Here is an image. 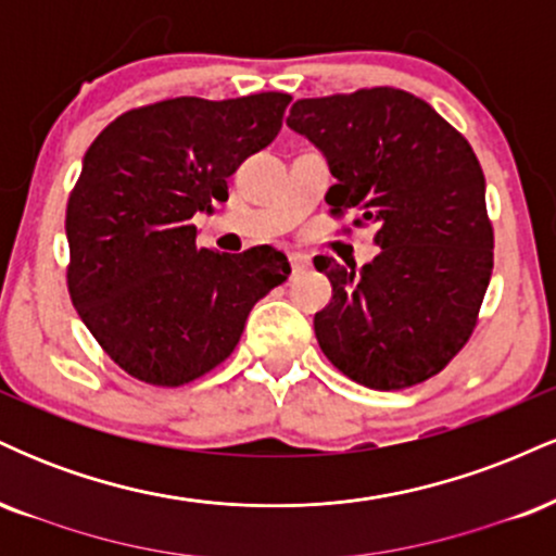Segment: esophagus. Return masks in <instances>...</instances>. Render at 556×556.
<instances>
[{"instance_id": "34e87169", "label": "esophagus", "mask_w": 556, "mask_h": 556, "mask_svg": "<svg viewBox=\"0 0 556 556\" xmlns=\"http://www.w3.org/2000/svg\"><path fill=\"white\" fill-rule=\"evenodd\" d=\"M290 266H292V274H300V271L308 269V266H311V258L305 256V253L292 251V253H290Z\"/></svg>"}]
</instances>
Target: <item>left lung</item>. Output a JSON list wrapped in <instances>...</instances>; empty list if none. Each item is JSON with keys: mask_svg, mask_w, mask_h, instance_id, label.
Here are the masks:
<instances>
[{"mask_svg": "<svg viewBox=\"0 0 556 556\" xmlns=\"http://www.w3.org/2000/svg\"><path fill=\"white\" fill-rule=\"evenodd\" d=\"M287 127L327 159L331 214L379 225L363 269L316 256L331 303L314 318L324 355L363 387L431 379L473 334L494 266L486 180L470 143L418 96L361 88L292 104Z\"/></svg>", "mask_w": 556, "mask_h": 556, "instance_id": "8db88e82", "label": "left lung"}]
</instances>
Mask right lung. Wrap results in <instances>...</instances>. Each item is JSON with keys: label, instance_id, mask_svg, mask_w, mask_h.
<instances>
[{"label": "right lung", "instance_id": "obj_1", "mask_svg": "<svg viewBox=\"0 0 556 556\" xmlns=\"http://www.w3.org/2000/svg\"><path fill=\"white\" fill-rule=\"evenodd\" d=\"M290 96L156 101L119 114L83 156L67 201V287L96 342L132 379L180 387L229 358L245 318L282 285V251L195 248L193 214L266 149Z\"/></svg>", "mask_w": 556, "mask_h": 556}]
</instances>
